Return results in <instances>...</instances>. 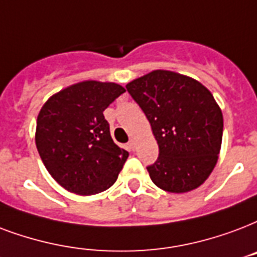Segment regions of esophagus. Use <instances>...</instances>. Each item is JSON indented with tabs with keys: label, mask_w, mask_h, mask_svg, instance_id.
I'll use <instances>...</instances> for the list:
<instances>
[{
	"label": "esophagus",
	"mask_w": 257,
	"mask_h": 257,
	"mask_svg": "<svg viewBox=\"0 0 257 257\" xmlns=\"http://www.w3.org/2000/svg\"><path fill=\"white\" fill-rule=\"evenodd\" d=\"M128 148L131 151L136 150V142H135V140H131V142L128 143Z\"/></svg>",
	"instance_id": "esophagus-1"
}]
</instances>
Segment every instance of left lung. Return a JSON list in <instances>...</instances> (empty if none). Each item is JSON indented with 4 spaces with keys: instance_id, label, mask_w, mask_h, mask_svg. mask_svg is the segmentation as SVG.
Here are the masks:
<instances>
[{
    "instance_id": "left-lung-1",
    "label": "left lung",
    "mask_w": 257,
    "mask_h": 257,
    "mask_svg": "<svg viewBox=\"0 0 257 257\" xmlns=\"http://www.w3.org/2000/svg\"><path fill=\"white\" fill-rule=\"evenodd\" d=\"M128 93L150 121L159 158L147 170L168 193H187L214 170L224 118L213 94L190 76L155 70L129 82Z\"/></svg>"
}]
</instances>
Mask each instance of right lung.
Returning <instances> with one entry per match:
<instances>
[{
  "instance_id": "add662e5",
  "label": "right lung",
  "mask_w": 257,
  "mask_h": 257,
  "mask_svg": "<svg viewBox=\"0 0 257 257\" xmlns=\"http://www.w3.org/2000/svg\"><path fill=\"white\" fill-rule=\"evenodd\" d=\"M125 89L113 82L83 81L48 98L36 122L37 151L59 185L78 195L110 187L128 151L110 136L103 110Z\"/></svg>"
}]
</instances>
